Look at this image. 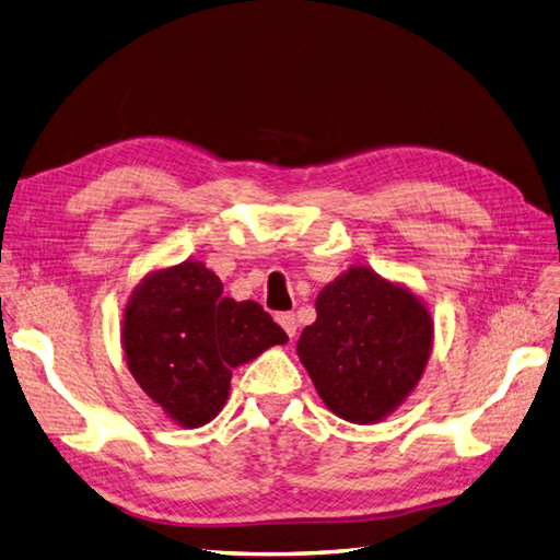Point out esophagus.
Returning a JSON list of instances; mask_svg holds the SVG:
<instances>
[{
    "mask_svg": "<svg viewBox=\"0 0 560 560\" xmlns=\"http://www.w3.org/2000/svg\"><path fill=\"white\" fill-rule=\"evenodd\" d=\"M277 322L281 324V328L285 334H289V338H293L295 334H298V319H295V314H291V312H283V314H277Z\"/></svg>",
    "mask_w": 560,
    "mask_h": 560,
    "instance_id": "34e87169",
    "label": "esophagus"
}]
</instances>
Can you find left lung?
Returning a JSON list of instances; mask_svg holds the SVG:
<instances>
[{"label": "left lung", "mask_w": 560, "mask_h": 560, "mask_svg": "<svg viewBox=\"0 0 560 560\" xmlns=\"http://www.w3.org/2000/svg\"><path fill=\"white\" fill-rule=\"evenodd\" d=\"M317 319L298 340V357L336 417L371 425L417 390L433 352L435 324L409 285L352 265L317 295Z\"/></svg>", "instance_id": "8db88e82"}]
</instances>
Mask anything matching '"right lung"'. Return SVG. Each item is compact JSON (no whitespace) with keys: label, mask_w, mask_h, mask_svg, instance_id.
Masks as SVG:
<instances>
[{"label":"right lung","mask_w":560,"mask_h":560,"mask_svg":"<svg viewBox=\"0 0 560 560\" xmlns=\"http://www.w3.org/2000/svg\"><path fill=\"white\" fill-rule=\"evenodd\" d=\"M120 338L139 388L182 428L218 417L232 369L289 342L260 305L224 295L220 277L191 257L153 269L135 285Z\"/></svg>","instance_id":"add662e5"}]
</instances>
